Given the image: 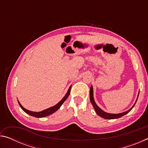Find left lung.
Listing matches in <instances>:
<instances>
[{"instance_id":"obj_1","label":"left lung","mask_w":148,"mask_h":148,"mask_svg":"<svg viewBox=\"0 0 148 148\" xmlns=\"http://www.w3.org/2000/svg\"><path fill=\"white\" fill-rule=\"evenodd\" d=\"M90 101H91V102L92 103V105L93 106V108L95 110V111H96L97 114L99 115V116H101L102 118H104V119H117V118H119V117H121L122 116H123L124 115L127 114V113H129V112L131 111V110L132 109V108L134 107V106H132L131 109H129L128 111L127 112H123V113L121 114H108L106 112H104L103 110H102L100 108L97 106V104L95 103V102L94 101V98H93V89H92V86H91V88H90ZM137 101V100H136Z\"/></svg>"}]
</instances>
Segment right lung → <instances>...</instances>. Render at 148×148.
Wrapping results in <instances>:
<instances>
[{
	"label": "right lung",
	"mask_w": 148,
	"mask_h": 148,
	"mask_svg": "<svg viewBox=\"0 0 148 148\" xmlns=\"http://www.w3.org/2000/svg\"><path fill=\"white\" fill-rule=\"evenodd\" d=\"M71 87H70V88L69 89L68 92H67V93L66 94V95L64 97V98L62 99L61 101H60L58 104H57L56 106H54L53 107H51L49 108H47L45 110H43V111L42 112H31V111H29V110H27L25 108H24L21 106V104L19 103V104L20 107L21 108V109L23 110L25 112H26L29 115H31L32 116H34V117H46L49 116V115L51 114L54 113L55 112H56L57 110H58L61 106L62 105V104L63 103V102L66 101V99L68 98L69 95H70V92H71Z\"/></svg>",
	"instance_id": "add662e5"
}]
</instances>
